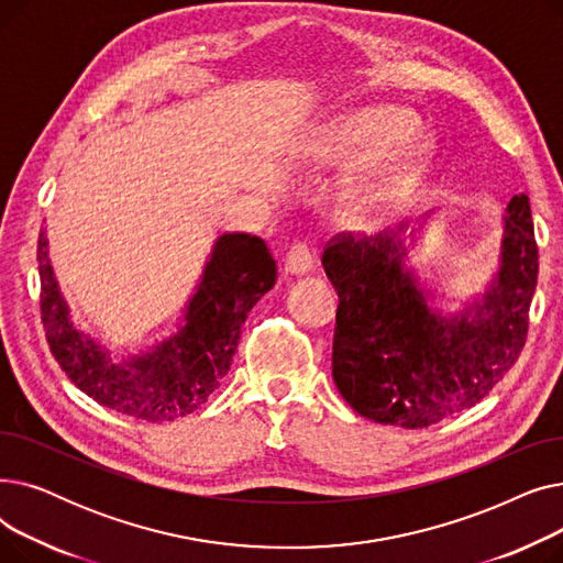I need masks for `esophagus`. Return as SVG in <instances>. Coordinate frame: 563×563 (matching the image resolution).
<instances>
[{"label":"esophagus","mask_w":563,"mask_h":563,"mask_svg":"<svg viewBox=\"0 0 563 563\" xmlns=\"http://www.w3.org/2000/svg\"><path fill=\"white\" fill-rule=\"evenodd\" d=\"M314 255L306 244L291 246L285 257V274L287 276H308L312 272Z\"/></svg>","instance_id":"esophagus-1"}]
</instances>
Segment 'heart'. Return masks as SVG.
I'll use <instances>...</instances> for the list:
<instances>
[{"instance_id": "b5f03b06", "label": "heart", "mask_w": 563, "mask_h": 563, "mask_svg": "<svg viewBox=\"0 0 563 563\" xmlns=\"http://www.w3.org/2000/svg\"><path fill=\"white\" fill-rule=\"evenodd\" d=\"M418 118L397 104H369L342 113L323 130L306 136L287 157L294 170L361 168L380 157L372 173L349 185L338 202L340 217L365 228L416 191L438 157L431 134L416 132Z\"/></svg>"}]
</instances>
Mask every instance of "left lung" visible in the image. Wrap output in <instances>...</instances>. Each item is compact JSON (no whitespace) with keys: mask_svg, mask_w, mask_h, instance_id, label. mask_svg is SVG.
<instances>
[{"mask_svg":"<svg viewBox=\"0 0 563 563\" xmlns=\"http://www.w3.org/2000/svg\"><path fill=\"white\" fill-rule=\"evenodd\" d=\"M433 212L321 255L340 297L333 380L358 416L378 424L424 429L477 406L527 340L539 276L529 198L509 200L495 272L456 312L435 306L442 291L408 264Z\"/></svg>","mask_w":563,"mask_h":563,"instance_id":"left-lung-1","label":"left lung"}]
</instances>
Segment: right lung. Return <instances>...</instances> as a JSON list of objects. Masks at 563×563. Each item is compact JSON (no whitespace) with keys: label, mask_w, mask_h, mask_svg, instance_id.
Segmentation results:
<instances>
[{"label":"right lung","mask_w":563,"mask_h":563,"mask_svg":"<svg viewBox=\"0 0 563 563\" xmlns=\"http://www.w3.org/2000/svg\"><path fill=\"white\" fill-rule=\"evenodd\" d=\"M41 319L52 356L100 406L141 422H170L202 406L228 374L253 306L276 285V262L260 236H217L175 331L141 351L113 353L77 327L38 236Z\"/></svg>","instance_id":"obj_1"}]
</instances>
